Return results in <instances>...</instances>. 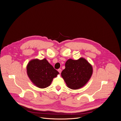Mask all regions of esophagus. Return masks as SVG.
<instances>
[{
    "instance_id": "obj_1",
    "label": "esophagus",
    "mask_w": 121,
    "mask_h": 121,
    "mask_svg": "<svg viewBox=\"0 0 121 121\" xmlns=\"http://www.w3.org/2000/svg\"><path fill=\"white\" fill-rule=\"evenodd\" d=\"M58 72H59L60 73H61V72H62V70H61V69H58Z\"/></svg>"
}]
</instances>
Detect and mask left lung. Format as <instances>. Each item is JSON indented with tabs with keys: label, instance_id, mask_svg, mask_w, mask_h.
Wrapping results in <instances>:
<instances>
[{
	"label": "left lung",
	"instance_id": "1",
	"mask_svg": "<svg viewBox=\"0 0 121 121\" xmlns=\"http://www.w3.org/2000/svg\"><path fill=\"white\" fill-rule=\"evenodd\" d=\"M61 73L67 87L77 90L84 86L89 81L93 72L92 65L84 58L77 60L69 59Z\"/></svg>",
	"mask_w": 121,
	"mask_h": 121
}]
</instances>
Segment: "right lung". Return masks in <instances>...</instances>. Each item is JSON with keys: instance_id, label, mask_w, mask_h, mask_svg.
Here are the masks:
<instances>
[{"instance_id": "obj_1", "label": "right lung", "mask_w": 121, "mask_h": 121, "mask_svg": "<svg viewBox=\"0 0 121 121\" xmlns=\"http://www.w3.org/2000/svg\"><path fill=\"white\" fill-rule=\"evenodd\" d=\"M26 72L32 83L40 88L49 86L53 78L59 74L46 58L30 60L26 66Z\"/></svg>"}]
</instances>
